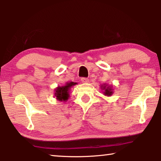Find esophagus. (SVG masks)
<instances>
[{
    "mask_svg": "<svg viewBox=\"0 0 161 161\" xmlns=\"http://www.w3.org/2000/svg\"><path fill=\"white\" fill-rule=\"evenodd\" d=\"M81 81H82L83 83H88L89 82V80L86 77H82L81 78Z\"/></svg>",
    "mask_w": 161,
    "mask_h": 161,
    "instance_id": "obj_1",
    "label": "esophagus"
}]
</instances>
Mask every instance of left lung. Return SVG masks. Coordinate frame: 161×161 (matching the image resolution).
I'll return each mask as SVG.
<instances>
[{
	"label": "left lung",
	"instance_id": "1",
	"mask_svg": "<svg viewBox=\"0 0 161 161\" xmlns=\"http://www.w3.org/2000/svg\"><path fill=\"white\" fill-rule=\"evenodd\" d=\"M101 89L103 90V93L105 96H111L113 94L112 86H108L107 84H103L101 86Z\"/></svg>",
	"mask_w": 161,
	"mask_h": 161
}]
</instances>
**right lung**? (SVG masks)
Returning <instances> with one entry per match:
<instances>
[{
    "instance_id": "add662e5",
    "label": "right lung",
    "mask_w": 161,
    "mask_h": 161,
    "mask_svg": "<svg viewBox=\"0 0 161 161\" xmlns=\"http://www.w3.org/2000/svg\"><path fill=\"white\" fill-rule=\"evenodd\" d=\"M77 84L76 82L70 81V82H67L64 86L57 87L54 90V96L56 97V99L60 101V102H66L69 97V90L71 87L72 86Z\"/></svg>"
}]
</instances>
